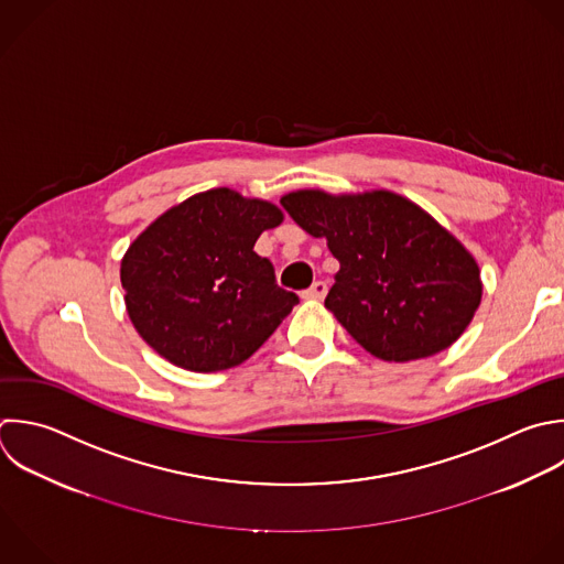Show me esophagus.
I'll list each match as a JSON object with an SVG mask.
<instances>
[{"instance_id":"obj_1","label":"esophagus","mask_w":564,"mask_h":564,"mask_svg":"<svg viewBox=\"0 0 564 564\" xmlns=\"http://www.w3.org/2000/svg\"><path fill=\"white\" fill-rule=\"evenodd\" d=\"M326 293H328V284L322 282V280H317V282H313L311 289H306L302 295L308 297V300H324Z\"/></svg>"}]
</instances>
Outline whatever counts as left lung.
I'll list each match as a JSON object with an SVG mask.
<instances>
[{
  "label": "left lung",
  "mask_w": 564,
  "mask_h": 564,
  "mask_svg": "<svg viewBox=\"0 0 564 564\" xmlns=\"http://www.w3.org/2000/svg\"><path fill=\"white\" fill-rule=\"evenodd\" d=\"M280 205L339 260L326 306L348 335L386 361L452 346L480 304L474 258L414 203L390 194L293 192Z\"/></svg>",
  "instance_id": "obj_1"
}]
</instances>
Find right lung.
I'll list each match as a JSON object with an SVG mask.
<instances>
[{
    "instance_id": "right-lung-1",
    "label": "right lung",
    "mask_w": 564,
    "mask_h": 564,
    "mask_svg": "<svg viewBox=\"0 0 564 564\" xmlns=\"http://www.w3.org/2000/svg\"><path fill=\"white\" fill-rule=\"evenodd\" d=\"M282 212L220 187L154 220L128 249L121 282L139 335L172 364L216 372L249 359L300 297L253 251Z\"/></svg>"
}]
</instances>
